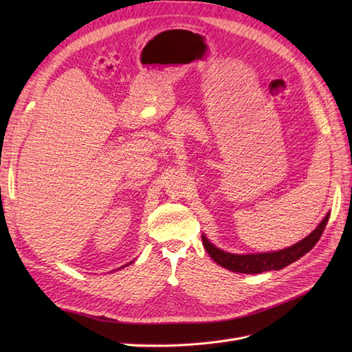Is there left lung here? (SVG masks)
Masks as SVG:
<instances>
[{"mask_svg": "<svg viewBox=\"0 0 352 352\" xmlns=\"http://www.w3.org/2000/svg\"><path fill=\"white\" fill-rule=\"evenodd\" d=\"M329 212L326 217L320 221L310 235L305 236L302 241L296 242L292 247H287L280 251H273V252H260V254H230L223 251L217 247H214L206 235H202V243L210 254V257L214 260L221 267L228 270H232L235 273H247V274H257L263 272H270V270H280L291 263L301 258L304 254H307L310 250H313L317 241L320 239L322 233L329 221Z\"/></svg>", "mask_w": 352, "mask_h": 352, "instance_id": "left-lung-1", "label": "left lung"}]
</instances>
